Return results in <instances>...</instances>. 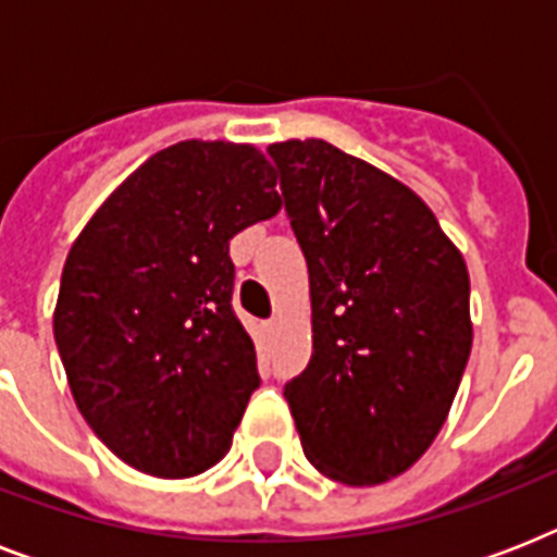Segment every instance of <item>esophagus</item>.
<instances>
[{"mask_svg":"<svg viewBox=\"0 0 557 557\" xmlns=\"http://www.w3.org/2000/svg\"><path fill=\"white\" fill-rule=\"evenodd\" d=\"M277 330H280V318H271V321H265V332H269V335H274Z\"/></svg>","mask_w":557,"mask_h":557,"instance_id":"obj_1","label":"esophagus"}]
</instances>
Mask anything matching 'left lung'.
Instances as JSON below:
<instances>
[{
    "mask_svg": "<svg viewBox=\"0 0 557 557\" xmlns=\"http://www.w3.org/2000/svg\"><path fill=\"white\" fill-rule=\"evenodd\" d=\"M309 265L312 358L283 389L306 459L344 485L405 474L471 356L468 269L398 178L326 141L271 144Z\"/></svg>",
    "mask_w": 557,
    "mask_h": 557,
    "instance_id": "obj_1",
    "label": "left lung"
}]
</instances>
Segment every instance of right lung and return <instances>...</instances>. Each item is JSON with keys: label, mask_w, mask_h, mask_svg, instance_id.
Segmentation results:
<instances>
[{"label": "right lung", "mask_w": 557, "mask_h": 557, "mask_svg": "<svg viewBox=\"0 0 557 557\" xmlns=\"http://www.w3.org/2000/svg\"><path fill=\"white\" fill-rule=\"evenodd\" d=\"M251 144L178 141L86 222L65 257L54 341L77 410L115 457L185 480L225 457L257 387L227 243L280 210Z\"/></svg>", "instance_id": "add662e5"}]
</instances>
